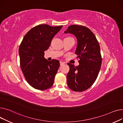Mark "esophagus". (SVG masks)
<instances>
[{"mask_svg": "<svg viewBox=\"0 0 123 123\" xmlns=\"http://www.w3.org/2000/svg\"><path fill=\"white\" fill-rule=\"evenodd\" d=\"M63 64H64V62H62V61L60 62V65H61V66H62V65H63Z\"/></svg>", "mask_w": 123, "mask_h": 123, "instance_id": "esophagus-1", "label": "esophagus"}]
</instances>
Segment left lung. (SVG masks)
<instances>
[{
	"instance_id": "1",
	"label": "left lung",
	"mask_w": 123,
	"mask_h": 123,
	"mask_svg": "<svg viewBox=\"0 0 123 123\" xmlns=\"http://www.w3.org/2000/svg\"><path fill=\"white\" fill-rule=\"evenodd\" d=\"M64 33L73 34L76 37L77 45L75 54L80 59L78 66L68 63L69 67L67 76L68 85L74 91H85L94 83L101 66L99 43L92 32L83 26L70 25Z\"/></svg>"
}]
</instances>
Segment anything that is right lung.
I'll list each match as a JSON object with an SVG mask.
<instances>
[{"label": "right lung", "instance_id": "right-lung-1", "mask_svg": "<svg viewBox=\"0 0 123 123\" xmlns=\"http://www.w3.org/2000/svg\"><path fill=\"white\" fill-rule=\"evenodd\" d=\"M62 27L47 24L35 26L27 33L20 45L21 70L28 83L36 89L46 90L54 84L60 62L56 60L48 61L44 57V52Z\"/></svg>", "mask_w": 123, "mask_h": 123}]
</instances>
